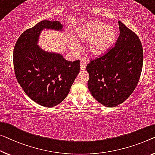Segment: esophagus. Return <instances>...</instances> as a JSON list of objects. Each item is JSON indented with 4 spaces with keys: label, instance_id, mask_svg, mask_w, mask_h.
Masks as SVG:
<instances>
[{
    "label": "esophagus",
    "instance_id": "obj_1",
    "mask_svg": "<svg viewBox=\"0 0 155 155\" xmlns=\"http://www.w3.org/2000/svg\"><path fill=\"white\" fill-rule=\"evenodd\" d=\"M85 68H86V61L85 60H81V64H80V68L81 70L84 71L85 70Z\"/></svg>",
    "mask_w": 155,
    "mask_h": 155
}]
</instances>
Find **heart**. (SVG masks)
<instances>
[{
  "mask_svg": "<svg viewBox=\"0 0 155 155\" xmlns=\"http://www.w3.org/2000/svg\"><path fill=\"white\" fill-rule=\"evenodd\" d=\"M117 38V31L114 27L107 26L100 21L87 23L78 28L77 31V39L81 42H88L87 51L92 56H99L107 53ZM74 48L78 45H73Z\"/></svg>",
  "mask_w": 155,
  "mask_h": 155,
  "instance_id": "heart-1",
  "label": "heart"
}]
</instances>
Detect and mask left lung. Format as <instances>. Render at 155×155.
Instances as JSON below:
<instances>
[{
  "label": "left lung",
  "mask_w": 155,
  "mask_h": 155,
  "mask_svg": "<svg viewBox=\"0 0 155 155\" xmlns=\"http://www.w3.org/2000/svg\"><path fill=\"white\" fill-rule=\"evenodd\" d=\"M120 35L114 47L91 60L86 70L92 97L107 107L120 104L137 87L141 74L143 51L134 32L119 21Z\"/></svg>",
  "instance_id": "obj_1"
}]
</instances>
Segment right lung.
Masks as SVG:
<instances>
[{
  "label": "right lung",
  "mask_w": 155,
  "mask_h": 155,
  "mask_svg": "<svg viewBox=\"0 0 155 155\" xmlns=\"http://www.w3.org/2000/svg\"><path fill=\"white\" fill-rule=\"evenodd\" d=\"M45 28L61 31L63 25L45 20L24 31L14 48V69L18 84L32 100L54 107L68 96L79 73L80 61H66L61 54L39 47V35Z\"/></svg>",
  "instance_id": "right-lung-1"
}]
</instances>
